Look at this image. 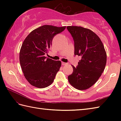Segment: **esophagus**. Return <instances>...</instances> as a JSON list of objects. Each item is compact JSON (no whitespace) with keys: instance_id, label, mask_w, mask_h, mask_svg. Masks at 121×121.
I'll return each instance as SVG.
<instances>
[{"instance_id":"obj_1","label":"esophagus","mask_w":121,"mask_h":121,"mask_svg":"<svg viewBox=\"0 0 121 121\" xmlns=\"http://www.w3.org/2000/svg\"><path fill=\"white\" fill-rule=\"evenodd\" d=\"M62 65H67V63L62 62Z\"/></svg>"}]
</instances>
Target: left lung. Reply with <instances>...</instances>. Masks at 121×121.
I'll use <instances>...</instances> for the list:
<instances>
[{
  "label": "left lung",
  "mask_w": 121,
  "mask_h": 121,
  "mask_svg": "<svg viewBox=\"0 0 121 121\" xmlns=\"http://www.w3.org/2000/svg\"><path fill=\"white\" fill-rule=\"evenodd\" d=\"M74 42V55L81 56L78 65L68 76L72 86L86 90L96 83L105 69L107 53L101 39L91 30L81 26L66 27Z\"/></svg>",
  "instance_id": "8db88e82"
}]
</instances>
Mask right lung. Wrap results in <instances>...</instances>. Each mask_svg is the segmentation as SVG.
<instances>
[{"instance_id":"add662e5","label":"right lung","mask_w":121,"mask_h":121,"mask_svg":"<svg viewBox=\"0 0 121 121\" xmlns=\"http://www.w3.org/2000/svg\"><path fill=\"white\" fill-rule=\"evenodd\" d=\"M65 28L44 25L25 38L20 51V63L25 78L32 86L43 88L53 83L61 62L47 58L45 55L52 45L53 37Z\"/></svg>"}]
</instances>
